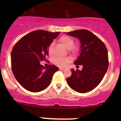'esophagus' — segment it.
I'll use <instances>...</instances> for the list:
<instances>
[{
  "instance_id": "1",
  "label": "esophagus",
  "mask_w": 121,
  "mask_h": 121,
  "mask_svg": "<svg viewBox=\"0 0 121 121\" xmlns=\"http://www.w3.org/2000/svg\"><path fill=\"white\" fill-rule=\"evenodd\" d=\"M60 70L64 71V70H65V69H64V68H60Z\"/></svg>"
}]
</instances>
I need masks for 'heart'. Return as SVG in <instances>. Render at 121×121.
Returning a JSON list of instances; mask_svg holds the SVG:
<instances>
[{
  "instance_id": "b5f03b06",
  "label": "heart",
  "mask_w": 121,
  "mask_h": 121,
  "mask_svg": "<svg viewBox=\"0 0 121 121\" xmlns=\"http://www.w3.org/2000/svg\"><path fill=\"white\" fill-rule=\"evenodd\" d=\"M59 41L67 48V49H69V50L71 51L73 53H75L77 51V48L75 47H74V41L73 39L68 36H62L60 39ZM48 52L50 55H52L53 52V44L52 43L49 46L48 48ZM70 59L67 57H56L54 60V63L56 65L60 67H64L66 66L69 63Z\"/></svg>"
}]
</instances>
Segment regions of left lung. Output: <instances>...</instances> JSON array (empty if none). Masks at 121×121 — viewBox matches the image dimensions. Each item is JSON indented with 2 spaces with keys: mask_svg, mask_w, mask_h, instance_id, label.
Returning a JSON list of instances; mask_svg holds the SVG:
<instances>
[{
  "mask_svg": "<svg viewBox=\"0 0 121 121\" xmlns=\"http://www.w3.org/2000/svg\"><path fill=\"white\" fill-rule=\"evenodd\" d=\"M67 34L80 40L81 53L74 63L77 67H83L81 71L71 69L72 74L67 78V82L76 92H88L98 86L107 72L109 64L107 47L87 30H74Z\"/></svg>",
  "mask_w": 121,
  "mask_h": 121,
  "instance_id": "left-lung-1",
  "label": "left lung"
}]
</instances>
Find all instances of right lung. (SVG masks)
<instances>
[{
	"label": "right lung",
	"mask_w": 121,
	"mask_h": 121,
	"mask_svg": "<svg viewBox=\"0 0 121 121\" xmlns=\"http://www.w3.org/2000/svg\"><path fill=\"white\" fill-rule=\"evenodd\" d=\"M60 32L35 30L16 43L11 53V64L17 81L27 91L38 92L47 88L54 74L58 70L54 65L47 68L40 64L46 61L48 48Z\"/></svg>",
	"instance_id": "1"
}]
</instances>
